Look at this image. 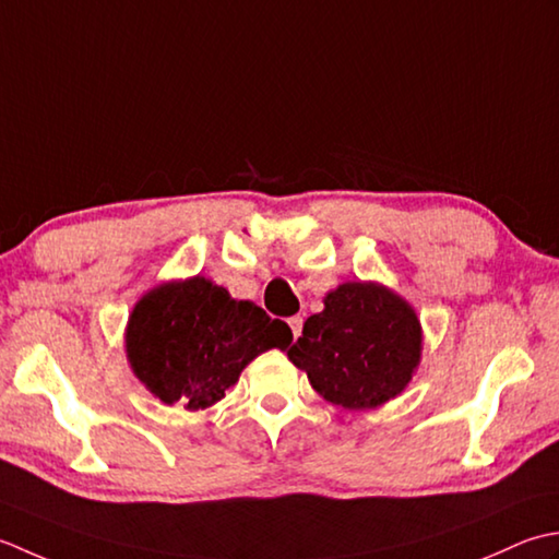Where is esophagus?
<instances>
[{"label":"esophagus","instance_id":"esophagus-1","mask_svg":"<svg viewBox=\"0 0 559 559\" xmlns=\"http://www.w3.org/2000/svg\"><path fill=\"white\" fill-rule=\"evenodd\" d=\"M287 323H289V328H292V335H294V340L299 337V335H301V328H304V318H301V316H292Z\"/></svg>","mask_w":559,"mask_h":559}]
</instances>
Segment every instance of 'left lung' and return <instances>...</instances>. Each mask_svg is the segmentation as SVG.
<instances>
[{
    "label": "left lung",
    "instance_id": "8db88e82",
    "mask_svg": "<svg viewBox=\"0 0 559 559\" xmlns=\"http://www.w3.org/2000/svg\"><path fill=\"white\" fill-rule=\"evenodd\" d=\"M419 349L423 330L401 296L371 282H347L304 323L287 357L309 373L325 401L371 409L405 389Z\"/></svg>",
    "mask_w": 559,
    "mask_h": 559
}]
</instances>
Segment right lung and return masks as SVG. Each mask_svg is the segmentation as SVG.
Segmentation results:
<instances>
[{"instance_id": "add662e5", "label": "right lung", "mask_w": 559, "mask_h": 559, "mask_svg": "<svg viewBox=\"0 0 559 559\" xmlns=\"http://www.w3.org/2000/svg\"><path fill=\"white\" fill-rule=\"evenodd\" d=\"M292 330L260 306L192 277L150 292L134 306L124 347L132 369L164 403L204 409L222 401L260 352L287 349Z\"/></svg>"}]
</instances>
